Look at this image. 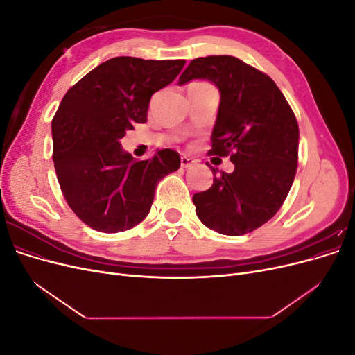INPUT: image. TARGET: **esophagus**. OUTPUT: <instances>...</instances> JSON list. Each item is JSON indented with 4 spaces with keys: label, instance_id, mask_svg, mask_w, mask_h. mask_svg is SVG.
<instances>
[{
    "label": "esophagus",
    "instance_id": "esophagus-1",
    "mask_svg": "<svg viewBox=\"0 0 355 355\" xmlns=\"http://www.w3.org/2000/svg\"><path fill=\"white\" fill-rule=\"evenodd\" d=\"M197 163V159H194V158H191V157H187V155H184V157H180V166L184 167V168H188V167H192Z\"/></svg>",
    "mask_w": 355,
    "mask_h": 355
}]
</instances>
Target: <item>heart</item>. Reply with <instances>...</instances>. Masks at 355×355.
<instances>
[{"label":"heart","instance_id":"heart-1","mask_svg":"<svg viewBox=\"0 0 355 355\" xmlns=\"http://www.w3.org/2000/svg\"><path fill=\"white\" fill-rule=\"evenodd\" d=\"M189 85H206V83H192Z\"/></svg>","mask_w":355,"mask_h":355}]
</instances>
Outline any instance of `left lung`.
I'll return each instance as SVG.
<instances>
[{
	"label": "left lung",
	"instance_id": "left-lung-1",
	"mask_svg": "<svg viewBox=\"0 0 355 355\" xmlns=\"http://www.w3.org/2000/svg\"><path fill=\"white\" fill-rule=\"evenodd\" d=\"M211 81L220 93L210 155L228 157L234 171H213V185L192 197L198 219L223 235H244L280 210L297 167L299 127L272 78L234 56L191 60L179 85Z\"/></svg>",
	"mask_w": 355,
	"mask_h": 355
}]
</instances>
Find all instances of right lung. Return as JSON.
<instances>
[{
    "mask_svg": "<svg viewBox=\"0 0 355 355\" xmlns=\"http://www.w3.org/2000/svg\"><path fill=\"white\" fill-rule=\"evenodd\" d=\"M184 65L185 60L114 58L63 96L51 121L53 163L68 206L87 227L115 234L141 223L158 182L180 167L173 149L136 161L123 151L120 139L146 123L151 96Z\"/></svg>",
    "mask_w": 355,
    "mask_h": 355,
    "instance_id": "1",
    "label": "right lung"
}]
</instances>
